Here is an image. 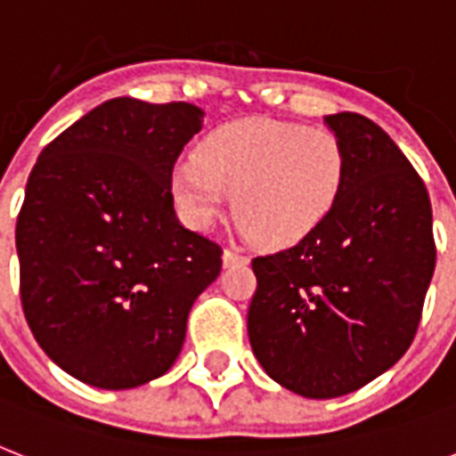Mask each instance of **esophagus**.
I'll use <instances>...</instances> for the list:
<instances>
[{
    "instance_id": "obj_1",
    "label": "esophagus",
    "mask_w": 456,
    "mask_h": 456,
    "mask_svg": "<svg viewBox=\"0 0 456 456\" xmlns=\"http://www.w3.org/2000/svg\"><path fill=\"white\" fill-rule=\"evenodd\" d=\"M243 263H248V257L243 256V253H239V250H224L222 253V265L224 267H232V265H243Z\"/></svg>"
}]
</instances>
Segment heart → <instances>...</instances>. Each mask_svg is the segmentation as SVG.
Returning a JSON list of instances; mask_svg holds the SVG:
<instances>
[{"label":"heart","mask_w":456,"mask_h":456,"mask_svg":"<svg viewBox=\"0 0 456 456\" xmlns=\"http://www.w3.org/2000/svg\"><path fill=\"white\" fill-rule=\"evenodd\" d=\"M346 177V146L331 130L250 118L222 125L199 156L177 160L170 191L191 229L213 227L234 193L246 234L291 246L331 215Z\"/></svg>","instance_id":"obj_1"}]
</instances>
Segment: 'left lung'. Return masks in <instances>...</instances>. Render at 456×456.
Returning <instances> with one entry per match:
<instances>
[{"mask_svg":"<svg viewBox=\"0 0 456 456\" xmlns=\"http://www.w3.org/2000/svg\"><path fill=\"white\" fill-rule=\"evenodd\" d=\"M324 123L347 156L338 203L296 246L253 260L248 307L257 362L312 400L347 395L407 353L436 270L424 179L369 118Z\"/></svg>","mask_w":456,"mask_h":456,"instance_id":"8db88e82","label":"left lung"}]
</instances>
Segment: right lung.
<instances>
[{
  "label": "right lung",
  "mask_w": 456,
  "mask_h": 456,
  "mask_svg": "<svg viewBox=\"0 0 456 456\" xmlns=\"http://www.w3.org/2000/svg\"><path fill=\"white\" fill-rule=\"evenodd\" d=\"M193 103L118 96L45 146L16 222L20 303L77 381L137 388L175 364L222 248L179 224L170 175L200 130Z\"/></svg>",
  "instance_id": "right-lung-1"
}]
</instances>
